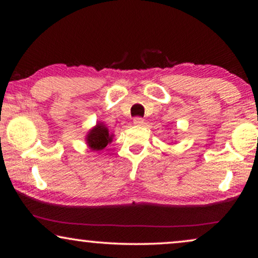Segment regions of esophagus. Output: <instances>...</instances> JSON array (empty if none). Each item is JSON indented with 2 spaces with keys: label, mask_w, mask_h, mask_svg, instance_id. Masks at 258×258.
<instances>
[{
  "label": "esophagus",
  "mask_w": 258,
  "mask_h": 258,
  "mask_svg": "<svg viewBox=\"0 0 258 258\" xmlns=\"http://www.w3.org/2000/svg\"><path fill=\"white\" fill-rule=\"evenodd\" d=\"M133 123L138 126H141L145 124V119H143L142 117H135V118L133 119Z\"/></svg>",
  "instance_id": "obj_1"
}]
</instances>
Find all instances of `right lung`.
I'll list each match as a JSON object with an SVG mask.
<instances>
[{"instance_id":"add662e5","label":"right lung","mask_w":258,"mask_h":258,"mask_svg":"<svg viewBox=\"0 0 258 258\" xmlns=\"http://www.w3.org/2000/svg\"><path fill=\"white\" fill-rule=\"evenodd\" d=\"M112 135L109 134V131L103 123H98L86 135V143L92 151H101L110 143Z\"/></svg>"}]
</instances>
